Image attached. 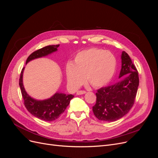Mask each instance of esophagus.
Returning <instances> with one entry per match:
<instances>
[{
    "label": "esophagus",
    "mask_w": 158,
    "mask_h": 158,
    "mask_svg": "<svg viewBox=\"0 0 158 158\" xmlns=\"http://www.w3.org/2000/svg\"><path fill=\"white\" fill-rule=\"evenodd\" d=\"M85 93H86V92H85V91L80 90V91H78V92H76V95H82V94H85Z\"/></svg>",
    "instance_id": "34e87169"
}]
</instances>
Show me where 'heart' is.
Returning <instances> with one entry per match:
<instances>
[{
	"mask_svg": "<svg viewBox=\"0 0 158 158\" xmlns=\"http://www.w3.org/2000/svg\"><path fill=\"white\" fill-rule=\"evenodd\" d=\"M117 60L108 51L91 48L79 52L74 57L73 63L66 66L68 82L73 88H78L84 82L95 88L104 86L110 82L115 73Z\"/></svg>",
	"mask_w": 158,
	"mask_h": 158,
	"instance_id": "heart-1",
	"label": "heart"
}]
</instances>
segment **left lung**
<instances>
[{"label":"left lung","instance_id":"8db88e82","mask_svg":"<svg viewBox=\"0 0 158 158\" xmlns=\"http://www.w3.org/2000/svg\"><path fill=\"white\" fill-rule=\"evenodd\" d=\"M118 78H121L118 82L100 88L96 93V103L92 110L100 121L118 120L128 113L135 103L139 85L138 73L125 51L121 54V69Z\"/></svg>","mask_w":158,"mask_h":158}]
</instances>
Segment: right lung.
I'll list each match as a JSON object with an SVG mask.
<instances>
[{"instance_id":"obj_1","label":"right lung","mask_w":158,"mask_h":158,"mask_svg":"<svg viewBox=\"0 0 158 158\" xmlns=\"http://www.w3.org/2000/svg\"><path fill=\"white\" fill-rule=\"evenodd\" d=\"M59 47V45H48L34 51L28 56L26 64L32 60L41 58L52 53L57 51ZM24 68H23L21 72L19 85L24 101L25 107L33 116L43 121H52L56 120L65 111L70 103V100L74 98V95L56 92L52 96L47 99L38 100L31 98L26 92L23 84V73Z\"/></svg>"}]
</instances>
